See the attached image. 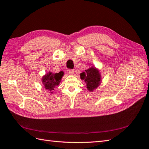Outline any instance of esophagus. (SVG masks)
<instances>
[{"label": "esophagus", "mask_w": 149, "mask_h": 149, "mask_svg": "<svg viewBox=\"0 0 149 149\" xmlns=\"http://www.w3.org/2000/svg\"><path fill=\"white\" fill-rule=\"evenodd\" d=\"M68 73L70 74H71V75H73L74 74V70L73 69H69L68 70Z\"/></svg>", "instance_id": "obj_1"}]
</instances>
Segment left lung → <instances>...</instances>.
<instances>
[{
  "label": "left lung",
  "mask_w": 149,
  "mask_h": 149,
  "mask_svg": "<svg viewBox=\"0 0 149 149\" xmlns=\"http://www.w3.org/2000/svg\"><path fill=\"white\" fill-rule=\"evenodd\" d=\"M85 72L80 74L81 79L86 82L88 90L92 91L99 86L101 80L100 73L94 67L90 68Z\"/></svg>",
  "instance_id": "left-lung-1"
}]
</instances>
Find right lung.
<instances>
[{"label":"right lung","mask_w":149,"mask_h":149,"mask_svg":"<svg viewBox=\"0 0 149 149\" xmlns=\"http://www.w3.org/2000/svg\"><path fill=\"white\" fill-rule=\"evenodd\" d=\"M64 73L59 72L57 74H53L52 72H49L42 78V83L45 89L50 93H52V90H54L57 86H58Z\"/></svg>","instance_id":"add662e5"}]
</instances>
